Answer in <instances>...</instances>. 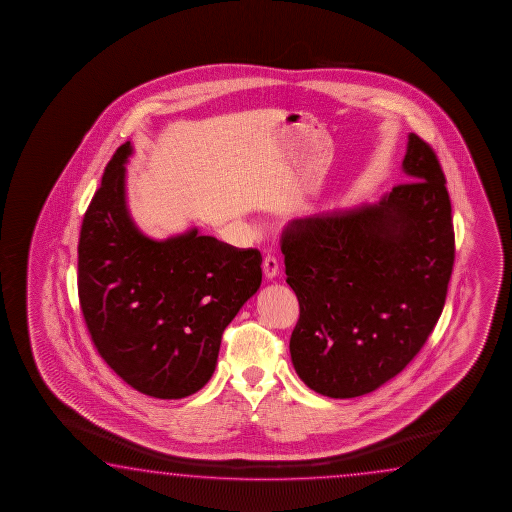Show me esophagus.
Returning a JSON list of instances; mask_svg holds the SVG:
<instances>
[{
    "label": "esophagus",
    "instance_id": "34e87169",
    "mask_svg": "<svg viewBox=\"0 0 512 512\" xmlns=\"http://www.w3.org/2000/svg\"><path fill=\"white\" fill-rule=\"evenodd\" d=\"M278 272V260H276L274 256H267V258L263 260V274H265L267 281H272V279L276 278V276H278Z\"/></svg>",
    "mask_w": 512,
    "mask_h": 512
}]
</instances>
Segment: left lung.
<instances>
[{
  "mask_svg": "<svg viewBox=\"0 0 512 512\" xmlns=\"http://www.w3.org/2000/svg\"><path fill=\"white\" fill-rule=\"evenodd\" d=\"M405 184L295 218L283 233L286 283L299 299L295 373L328 398L364 396L401 373L441 317L455 236L434 150L408 134Z\"/></svg>",
  "mask_w": 512,
  "mask_h": 512,
  "instance_id": "left-lung-1",
  "label": "left lung"
}]
</instances>
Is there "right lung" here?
I'll return each mask as SVG.
<instances>
[{
    "instance_id": "1",
    "label": "right lung",
    "mask_w": 512,
    "mask_h": 512,
    "mask_svg": "<svg viewBox=\"0 0 512 512\" xmlns=\"http://www.w3.org/2000/svg\"><path fill=\"white\" fill-rule=\"evenodd\" d=\"M127 141L105 166L82 222L78 297L96 349L123 382L152 398L199 392L222 333L261 285V254L200 234L156 240L127 206Z\"/></svg>"
}]
</instances>
